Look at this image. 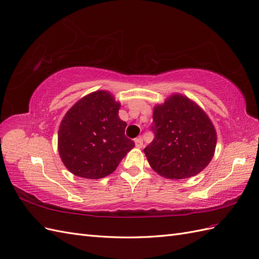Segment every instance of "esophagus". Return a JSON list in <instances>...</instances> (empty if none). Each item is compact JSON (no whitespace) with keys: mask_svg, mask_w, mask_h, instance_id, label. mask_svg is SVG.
<instances>
[{"mask_svg":"<svg viewBox=\"0 0 259 259\" xmlns=\"http://www.w3.org/2000/svg\"><path fill=\"white\" fill-rule=\"evenodd\" d=\"M135 143H136V147L137 148H142L143 147V139H142V137H138V138H136L135 139Z\"/></svg>","mask_w":259,"mask_h":259,"instance_id":"esophagus-1","label":"esophagus"}]
</instances>
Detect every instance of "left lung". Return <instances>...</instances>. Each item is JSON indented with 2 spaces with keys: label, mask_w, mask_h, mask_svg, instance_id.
Wrapping results in <instances>:
<instances>
[{
  "label": "left lung",
  "mask_w": 259,
  "mask_h": 259,
  "mask_svg": "<svg viewBox=\"0 0 259 259\" xmlns=\"http://www.w3.org/2000/svg\"><path fill=\"white\" fill-rule=\"evenodd\" d=\"M151 130L154 139L143 151L151 167L163 177L195 176L213 156V124L199 106L183 95H173L155 106Z\"/></svg>",
  "instance_id": "left-lung-1"
}]
</instances>
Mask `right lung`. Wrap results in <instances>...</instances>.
<instances>
[{"label":"right lung","mask_w":259,"mask_h":259,"mask_svg":"<svg viewBox=\"0 0 259 259\" xmlns=\"http://www.w3.org/2000/svg\"><path fill=\"white\" fill-rule=\"evenodd\" d=\"M120 104L108 92L83 97L66 112L58 132L59 154L72 174L98 180L111 174L135 142L124 135Z\"/></svg>","instance_id":"add662e5"}]
</instances>
